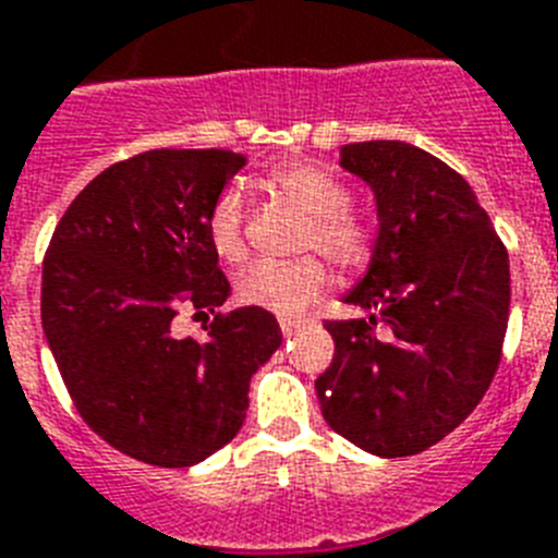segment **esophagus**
<instances>
[{
  "instance_id": "esophagus-1",
  "label": "esophagus",
  "mask_w": 558,
  "mask_h": 558,
  "mask_svg": "<svg viewBox=\"0 0 558 558\" xmlns=\"http://www.w3.org/2000/svg\"><path fill=\"white\" fill-rule=\"evenodd\" d=\"M302 325H305V319H302V316H282V319H279V328H282L284 336H293L299 328H302Z\"/></svg>"
}]
</instances>
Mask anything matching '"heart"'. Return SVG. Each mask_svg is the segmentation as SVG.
I'll use <instances>...</instances> for the list:
<instances>
[{
    "mask_svg": "<svg viewBox=\"0 0 558 558\" xmlns=\"http://www.w3.org/2000/svg\"><path fill=\"white\" fill-rule=\"evenodd\" d=\"M268 185L282 199L307 214L302 247H316L342 270H362L373 259L376 236L373 228L353 214L351 193L330 170L313 162H282L268 173ZM210 251L228 265L245 259V202L236 187H225L207 214ZM328 268L316 256L290 262H253L236 279V296L242 305L265 307L270 313L305 311L322 290L328 288Z\"/></svg>",
    "mask_w": 558,
    "mask_h": 558,
    "instance_id": "obj_1",
    "label": "heart"
}]
</instances>
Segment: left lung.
Wrapping results in <instances>:
<instances>
[{
    "label": "left lung",
    "instance_id": "left-lung-1",
    "mask_svg": "<svg viewBox=\"0 0 558 558\" xmlns=\"http://www.w3.org/2000/svg\"><path fill=\"white\" fill-rule=\"evenodd\" d=\"M344 170L367 182L379 236L344 296L365 319L325 322L333 362L322 416L376 456H413L471 416L508 330L510 265L490 216L453 168L408 142H353Z\"/></svg>",
    "mask_w": 558,
    "mask_h": 558
}]
</instances>
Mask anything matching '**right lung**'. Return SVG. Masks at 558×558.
Returning a JSON list of instances; mask_svg holds the SVG:
<instances>
[{"label":"right lung","mask_w":558,"mask_h":558,"mask_svg":"<svg viewBox=\"0 0 558 558\" xmlns=\"http://www.w3.org/2000/svg\"><path fill=\"white\" fill-rule=\"evenodd\" d=\"M245 156L145 150L110 165L71 202L41 265V328L64 388L110 448L191 468L225 448L247 413L251 376L282 344L265 307L216 313L205 339L179 311L230 296L207 214Z\"/></svg>","instance_id":"add662e5"}]
</instances>
